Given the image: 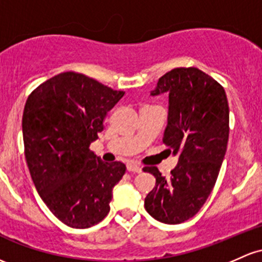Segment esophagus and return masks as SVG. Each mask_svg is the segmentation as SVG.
<instances>
[{
  "label": "esophagus",
  "mask_w": 262,
  "mask_h": 262,
  "mask_svg": "<svg viewBox=\"0 0 262 262\" xmlns=\"http://www.w3.org/2000/svg\"><path fill=\"white\" fill-rule=\"evenodd\" d=\"M126 170H128V171H133V173H140V171H142V168H140V166L136 165V164L129 163L128 165H126Z\"/></svg>",
  "instance_id": "esophagus-1"
}]
</instances>
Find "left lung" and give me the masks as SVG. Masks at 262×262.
<instances>
[{
  "label": "left lung",
  "instance_id": "1",
  "mask_svg": "<svg viewBox=\"0 0 262 262\" xmlns=\"http://www.w3.org/2000/svg\"><path fill=\"white\" fill-rule=\"evenodd\" d=\"M168 94V123L163 143L178 155L170 178L158 168L146 195L149 215L164 224L184 223L205 204L216 183L229 140V104L219 83L198 68H174L160 77L150 96Z\"/></svg>",
  "mask_w": 262,
  "mask_h": 262
}]
</instances>
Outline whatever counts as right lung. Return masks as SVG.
Masks as SVG:
<instances>
[{
	"mask_svg": "<svg viewBox=\"0 0 262 262\" xmlns=\"http://www.w3.org/2000/svg\"><path fill=\"white\" fill-rule=\"evenodd\" d=\"M123 96L84 74L64 72L26 102L22 133L33 184L54 216L71 228L104 219L114 185L125 173L123 163H104L89 149Z\"/></svg>",
	"mask_w": 262,
	"mask_h": 262,
	"instance_id": "obj_1",
	"label": "right lung"
}]
</instances>
